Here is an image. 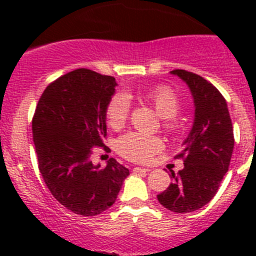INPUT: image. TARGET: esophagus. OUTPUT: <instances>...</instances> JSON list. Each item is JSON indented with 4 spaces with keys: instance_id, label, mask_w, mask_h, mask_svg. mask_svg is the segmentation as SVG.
Instances as JSON below:
<instances>
[{
    "instance_id": "1",
    "label": "esophagus",
    "mask_w": 256,
    "mask_h": 256,
    "mask_svg": "<svg viewBox=\"0 0 256 256\" xmlns=\"http://www.w3.org/2000/svg\"><path fill=\"white\" fill-rule=\"evenodd\" d=\"M151 169L148 168H141V166H136L134 169H133V172L134 173H148V172H150Z\"/></svg>"
}]
</instances>
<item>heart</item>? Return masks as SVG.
I'll return each instance as SVG.
<instances>
[{"label": "heart", "instance_id": "1", "mask_svg": "<svg viewBox=\"0 0 256 256\" xmlns=\"http://www.w3.org/2000/svg\"><path fill=\"white\" fill-rule=\"evenodd\" d=\"M146 101L155 108L156 112L165 120V128L177 132L178 124L173 118L180 112V98L168 86H158L150 88L144 94ZM130 112V101L124 94H116L110 100L106 108V119L108 126L118 130L126 124ZM162 148V141L156 136L144 134L138 132L126 133L116 141V151L126 159L137 162H144Z\"/></svg>", "mask_w": 256, "mask_h": 256}]
</instances>
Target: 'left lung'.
Returning <instances> with one entry per match:
<instances>
[{
  "mask_svg": "<svg viewBox=\"0 0 256 256\" xmlns=\"http://www.w3.org/2000/svg\"><path fill=\"white\" fill-rule=\"evenodd\" d=\"M190 88L195 108L194 123L177 158L184 166L158 195L160 204L174 212H191L216 196L234 152V126L224 97L212 83L186 70H173Z\"/></svg>",
  "mask_w": 256,
  "mask_h": 256,
  "instance_id": "1",
  "label": "left lung"
}]
</instances>
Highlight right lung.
<instances>
[{"instance_id": "add662e5", "label": "right lung", "mask_w": 256, "mask_h": 256, "mask_svg": "<svg viewBox=\"0 0 256 256\" xmlns=\"http://www.w3.org/2000/svg\"><path fill=\"white\" fill-rule=\"evenodd\" d=\"M114 76L76 69L47 86L32 122L38 168L52 196L79 216L101 214L116 200L130 170L115 159L91 162L104 146Z\"/></svg>"}]
</instances>
